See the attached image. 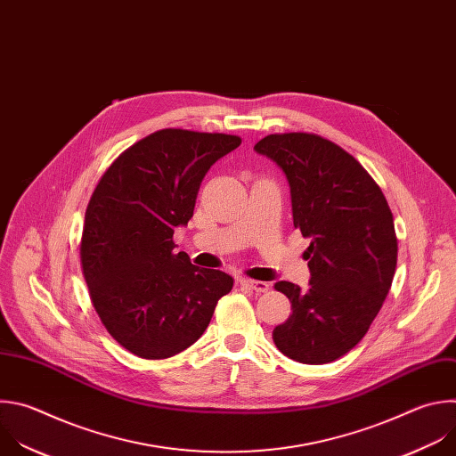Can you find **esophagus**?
I'll list each match as a JSON object with an SVG mask.
<instances>
[{
    "instance_id": "obj_1",
    "label": "esophagus",
    "mask_w": 456,
    "mask_h": 456,
    "mask_svg": "<svg viewBox=\"0 0 456 456\" xmlns=\"http://www.w3.org/2000/svg\"><path fill=\"white\" fill-rule=\"evenodd\" d=\"M240 286L249 291H255V293H265L269 289L267 282H258V281H249V279H242Z\"/></svg>"
}]
</instances>
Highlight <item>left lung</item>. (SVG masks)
Listing matches in <instances>:
<instances>
[{"mask_svg": "<svg viewBox=\"0 0 456 456\" xmlns=\"http://www.w3.org/2000/svg\"><path fill=\"white\" fill-rule=\"evenodd\" d=\"M255 151L284 170L293 224L311 239L309 289L275 284L293 313L273 341L295 361L323 365L352 350L383 307L397 265L394 216L372 175L330 140L269 134Z\"/></svg>", "mask_w": 456, "mask_h": 456, "instance_id": "8db88e82", "label": "left lung"}]
</instances>
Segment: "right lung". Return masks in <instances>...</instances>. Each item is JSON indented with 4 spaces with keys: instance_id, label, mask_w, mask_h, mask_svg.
I'll return each mask as SVG.
<instances>
[{
    "instance_id": "obj_1",
    "label": "right lung",
    "mask_w": 456,
    "mask_h": 456,
    "mask_svg": "<svg viewBox=\"0 0 456 456\" xmlns=\"http://www.w3.org/2000/svg\"><path fill=\"white\" fill-rule=\"evenodd\" d=\"M240 145L223 133L161 129L124 151L91 196L82 275L108 332L143 359H165L207 330L233 279L175 253L174 230L194 216L208 168Z\"/></svg>"
}]
</instances>
